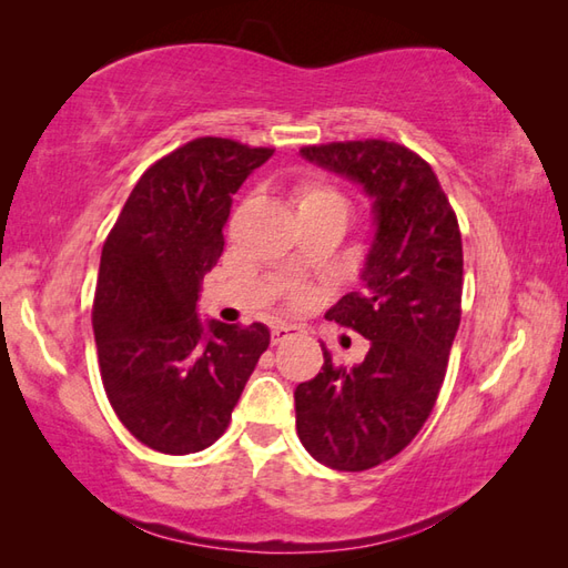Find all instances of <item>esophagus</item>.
Instances as JSON below:
<instances>
[{
  "instance_id": "obj_1",
  "label": "esophagus",
  "mask_w": 568,
  "mask_h": 568,
  "mask_svg": "<svg viewBox=\"0 0 568 568\" xmlns=\"http://www.w3.org/2000/svg\"><path fill=\"white\" fill-rule=\"evenodd\" d=\"M297 334H303V329L295 327V324H275V327L271 329V342H273V346H277L287 339H293V336H297Z\"/></svg>"
}]
</instances>
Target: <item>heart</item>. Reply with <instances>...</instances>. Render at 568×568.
Returning a JSON list of instances; mask_svg holds the SVG:
<instances>
[{
  "mask_svg": "<svg viewBox=\"0 0 568 568\" xmlns=\"http://www.w3.org/2000/svg\"><path fill=\"white\" fill-rule=\"evenodd\" d=\"M295 197H297V210H305V207H315V204H327V202H339L344 204V200L336 195L332 187H324L320 183H300L295 190ZM303 295H297V300Z\"/></svg>",
  "mask_w": 568,
  "mask_h": 568,
  "instance_id": "obj_1",
  "label": "heart"
}]
</instances>
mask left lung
<instances>
[{"label":"left lung","instance_id":"left-lung-1","mask_svg":"<svg viewBox=\"0 0 568 568\" xmlns=\"http://www.w3.org/2000/svg\"><path fill=\"white\" fill-rule=\"evenodd\" d=\"M300 155L361 185L373 239L361 291L324 315L371 348L346 368L322 344V371L295 388L297 437L324 466L366 470L400 454L437 403L462 322V232L429 163L400 143H324Z\"/></svg>","mask_w":568,"mask_h":568}]
</instances>
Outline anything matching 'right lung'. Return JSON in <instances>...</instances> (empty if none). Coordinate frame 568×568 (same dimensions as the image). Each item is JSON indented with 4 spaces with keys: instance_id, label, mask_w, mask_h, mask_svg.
Instances as JSON below:
<instances>
[{
    "instance_id": "obj_1",
    "label": "right lung",
    "mask_w": 568,
    "mask_h": 568,
    "mask_svg": "<svg viewBox=\"0 0 568 568\" xmlns=\"http://www.w3.org/2000/svg\"><path fill=\"white\" fill-rule=\"evenodd\" d=\"M271 155L232 139L185 143L141 175L104 241L92 305L102 383L122 425L155 452L195 454L220 439L271 344L261 322L197 315L232 195Z\"/></svg>"
}]
</instances>
